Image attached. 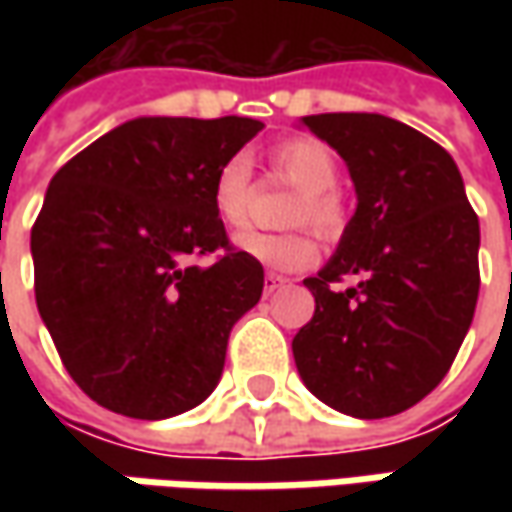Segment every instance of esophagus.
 Segmentation results:
<instances>
[{"mask_svg": "<svg viewBox=\"0 0 512 512\" xmlns=\"http://www.w3.org/2000/svg\"><path fill=\"white\" fill-rule=\"evenodd\" d=\"M285 282H287L285 276H279V273H267V276H265V293L270 296L273 290H279V287L285 285Z\"/></svg>", "mask_w": 512, "mask_h": 512, "instance_id": "obj_1", "label": "esophagus"}]
</instances>
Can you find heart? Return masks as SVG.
Returning a JSON list of instances; mask_svg holds the SVG:
<instances>
[{
	"label": "heart",
	"instance_id": "obj_1",
	"mask_svg": "<svg viewBox=\"0 0 512 512\" xmlns=\"http://www.w3.org/2000/svg\"><path fill=\"white\" fill-rule=\"evenodd\" d=\"M270 165L282 179L299 187V199L293 202L290 216H287L290 225L316 227L327 239L342 233L347 213H344L342 193L336 190L339 162L325 142L287 139L270 150ZM250 199H253L250 165L242 156H233L216 170V179H213V207L222 225L230 230H242L250 219ZM239 250L282 273H299L319 262V245L307 230L245 233L239 236Z\"/></svg>",
	"mask_w": 512,
	"mask_h": 512
}]
</instances>
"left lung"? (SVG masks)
I'll return each mask as SVG.
<instances>
[{"label":"left lung","instance_id":"8db88e82","mask_svg":"<svg viewBox=\"0 0 512 512\" xmlns=\"http://www.w3.org/2000/svg\"><path fill=\"white\" fill-rule=\"evenodd\" d=\"M302 125L342 156L359 205L339 250L305 279L316 310L293 359L333 410L396 416L442 382L470 330L479 216L453 156L416 128L382 113H319Z\"/></svg>","mask_w":512,"mask_h":512}]
</instances>
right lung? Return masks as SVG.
Wrapping results in <instances>:
<instances>
[{"mask_svg":"<svg viewBox=\"0 0 512 512\" xmlns=\"http://www.w3.org/2000/svg\"><path fill=\"white\" fill-rule=\"evenodd\" d=\"M262 128L247 116H139L50 179L30 230L36 307L96 404L170 419L219 384L265 270L227 242L213 179Z\"/></svg>","mask_w":512,"mask_h":512,"instance_id":"add662e5","label":"right lung"}]
</instances>
